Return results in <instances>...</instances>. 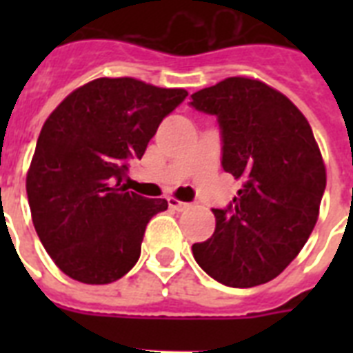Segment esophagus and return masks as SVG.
I'll return each instance as SVG.
<instances>
[{"label": "esophagus", "mask_w": 353, "mask_h": 353, "mask_svg": "<svg viewBox=\"0 0 353 353\" xmlns=\"http://www.w3.org/2000/svg\"><path fill=\"white\" fill-rule=\"evenodd\" d=\"M168 205H170V209H174V210H185L190 207V203L179 201V199H176V198H168Z\"/></svg>", "instance_id": "obj_1"}]
</instances>
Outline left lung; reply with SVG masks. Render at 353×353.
<instances>
[{
    "mask_svg": "<svg viewBox=\"0 0 353 353\" xmlns=\"http://www.w3.org/2000/svg\"><path fill=\"white\" fill-rule=\"evenodd\" d=\"M190 106L218 119L221 166L241 179L214 234L194 243L205 273L229 288L279 276L317 223L326 168L312 126L293 102L260 80L232 77L196 91Z\"/></svg>",
    "mask_w": 353,
    "mask_h": 353,
    "instance_id": "obj_1",
    "label": "left lung"
}]
</instances>
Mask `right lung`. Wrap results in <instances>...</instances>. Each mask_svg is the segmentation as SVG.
Returning a JSON list of instances; mask_svg holds the SVG:
<instances>
[{"label":"right lung","mask_w":353,"mask_h":353,"mask_svg":"<svg viewBox=\"0 0 353 353\" xmlns=\"http://www.w3.org/2000/svg\"><path fill=\"white\" fill-rule=\"evenodd\" d=\"M187 95L135 79H97L49 115L27 198L40 241L68 276L110 284L137 263L144 229L168 203L128 192L124 179Z\"/></svg>","instance_id":"add662e5"}]
</instances>
